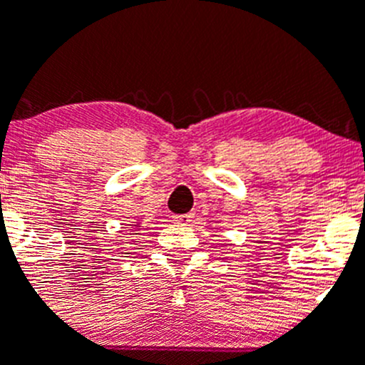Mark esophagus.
<instances>
[{
	"instance_id": "obj_1",
	"label": "esophagus",
	"mask_w": 365,
	"mask_h": 365,
	"mask_svg": "<svg viewBox=\"0 0 365 365\" xmlns=\"http://www.w3.org/2000/svg\"><path fill=\"white\" fill-rule=\"evenodd\" d=\"M194 219V214L190 212V214H182V215H173V221L176 222H182V225H187V222H190Z\"/></svg>"
}]
</instances>
